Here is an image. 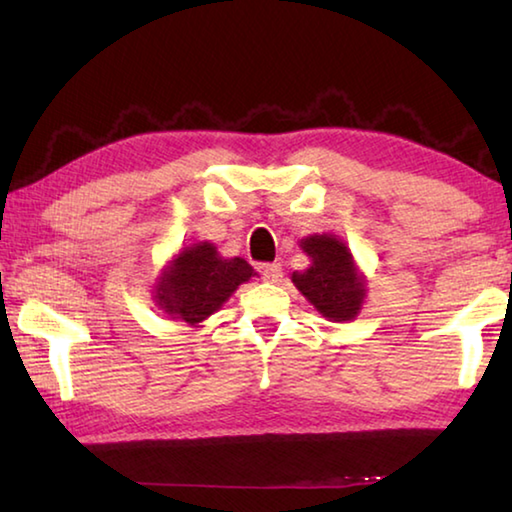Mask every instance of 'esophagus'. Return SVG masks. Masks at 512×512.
<instances>
[{"label":"esophagus","instance_id":"obj_1","mask_svg":"<svg viewBox=\"0 0 512 512\" xmlns=\"http://www.w3.org/2000/svg\"><path fill=\"white\" fill-rule=\"evenodd\" d=\"M282 275H284L282 264H264V266H262V277H264L266 282H271V284L280 282Z\"/></svg>","mask_w":512,"mask_h":512}]
</instances>
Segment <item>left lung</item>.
Instances as JSON below:
<instances>
[{"mask_svg":"<svg viewBox=\"0 0 512 512\" xmlns=\"http://www.w3.org/2000/svg\"><path fill=\"white\" fill-rule=\"evenodd\" d=\"M300 248L311 264L307 271L291 275L296 289L332 323L357 318L366 300V275L359 271L348 244L323 232L300 239Z\"/></svg>","mask_w":512,"mask_h":512,"instance_id":"left-lung-1","label":"left lung"}]
</instances>
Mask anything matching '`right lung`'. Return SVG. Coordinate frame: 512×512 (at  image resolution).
Returning <instances> with one entry per match:
<instances>
[{
    "label": "right lung",
    "instance_id": "right-lung-1",
    "mask_svg": "<svg viewBox=\"0 0 512 512\" xmlns=\"http://www.w3.org/2000/svg\"><path fill=\"white\" fill-rule=\"evenodd\" d=\"M255 275L246 259H225L210 241H198L180 248L162 268L153 300L171 320L198 327Z\"/></svg>",
    "mask_w": 512,
    "mask_h": 512
}]
</instances>
